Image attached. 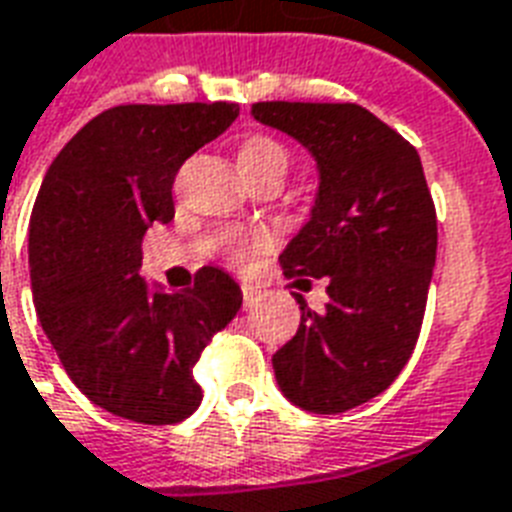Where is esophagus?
<instances>
[{
	"mask_svg": "<svg viewBox=\"0 0 512 512\" xmlns=\"http://www.w3.org/2000/svg\"><path fill=\"white\" fill-rule=\"evenodd\" d=\"M259 296H261L259 288H253V285H243V307L245 310H251L253 304L259 301Z\"/></svg>",
	"mask_w": 512,
	"mask_h": 512,
	"instance_id": "34e87169",
	"label": "esophagus"
}]
</instances>
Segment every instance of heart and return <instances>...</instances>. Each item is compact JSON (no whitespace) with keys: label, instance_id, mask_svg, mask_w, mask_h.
Wrapping results in <instances>:
<instances>
[{"label":"heart","instance_id":"1","mask_svg":"<svg viewBox=\"0 0 512 512\" xmlns=\"http://www.w3.org/2000/svg\"><path fill=\"white\" fill-rule=\"evenodd\" d=\"M240 165L251 176V181L261 178L264 173H272V170H288V149H285L277 138L272 136H248L240 144ZM272 243V235L264 232V229H251V232H235V235L227 237V253L229 259L240 264L253 253L264 251Z\"/></svg>","mask_w":512,"mask_h":512}]
</instances>
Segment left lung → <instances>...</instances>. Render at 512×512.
Instances as JSON below:
<instances>
[{
	"instance_id": "8db88e82",
	"label": "left lung",
	"mask_w": 512,
	"mask_h": 512,
	"mask_svg": "<svg viewBox=\"0 0 512 512\" xmlns=\"http://www.w3.org/2000/svg\"><path fill=\"white\" fill-rule=\"evenodd\" d=\"M253 117L307 146L320 168L312 219L280 253L285 277H328L272 358L285 398L342 414L390 387L417 347L438 251V219L422 160L406 138L358 104L259 101ZM310 283V280H301Z\"/></svg>"
}]
</instances>
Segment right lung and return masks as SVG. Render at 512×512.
Masks as SVG:
<instances>
[{"mask_svg": "<svg viewBox=\"0 0 512 512\" xmlns=\"http://www.w3.org/2000/svg\"><path fill=\"white\" fill-rule=\"evenodd\" d=\"M240 106L125 104L87 122L47 168L31 211L29 269L39 323L95 406L138 425H176L202 400L192 368L243 293L216 267L152 293L141 240L173 219V181Z\"/></svg>", "mask_w": 512, "mask_h": 512, "instance_id": "obj_1", "label": "right lung"}]
</instances>
